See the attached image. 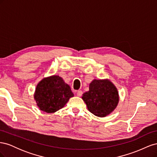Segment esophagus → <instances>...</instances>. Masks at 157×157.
Returning <instances> with one entry per match:
<instances>
[{
    "instance_id": "obj_1",
    "label": "esophagus",
    "mask_w": 157,
    "mask_h": 157,
    "mask_svg": "<svg viewBox=\"0 0 157 157\" xmlns=\"http://www.w3.org/2000/svg\"><path fill=\"white\" fill-rule=\"evenodd\" d=\"M77 96H81L82 95V91H81V90H78V91H77Z\"/></svg>"
}]
</instances>
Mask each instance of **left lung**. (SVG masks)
I'll return each instance as SVG.
<instances>
[{
    "mask_svg": "<svg viewBox=\"0 0 157 157\" xmlns=\"http://www.w3.org/2000/svg\"><path fill=\"white\" fill-rule=\"evenodd\" d=\"M82 99L88 111L99 117L109 115L119 101L117 88L108 79H94L90 84L89 91L82 94Z\"/></svg>",
    "mask_w": 157,
    "mask_h": 157,
    "instance_id": "obj_1",
    "label": "left lung"
}]
</instances>
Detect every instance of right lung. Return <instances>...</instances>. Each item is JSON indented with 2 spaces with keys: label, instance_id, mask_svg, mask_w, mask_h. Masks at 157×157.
<instances>
[{
  "label": "right lung",
  "instance_id": "right-lung-1",
  "mask_svg": "<svg viewBox=\"0 0 157 157\" xmlns=\"http://www.w3.org/2000/svg\"><path fill=\"white\" fill-rule=\"evenodd\" d=\"M73 96L70 86L58 75L40 80L34 94L37 106L41 111L48 113H55L63 108L69 98Z\"/></svg>",
  "mask_w": 157,
  "mask_h": 157
}]
</instances>
